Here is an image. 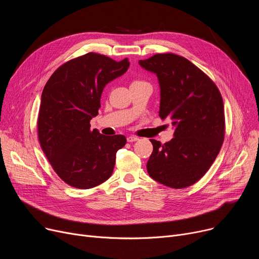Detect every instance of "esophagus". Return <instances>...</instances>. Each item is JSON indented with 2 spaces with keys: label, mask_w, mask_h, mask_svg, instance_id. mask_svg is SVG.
Returning a JSON list of instances; mask_svg holds the SVG:
<instances>
[{
  "label": "esophagus",
  "mask_w": 259,
  "mask_h": 259,
  "mask_svg": "<svg viewBox=\"0 0 259 259\" xmlns=\"http://www.w3.org/2000/svg\"><path fill=\"white\" fill-rule=\"evenodd\" d=\"M137 141H139V138L137 137V135H129V137L127 138V142H129V143L137 142Z\"/></svg>",
  "instance_id": "obj_1"
}]
</instances>
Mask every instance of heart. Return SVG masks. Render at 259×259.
I'll return each mask as SVG.
<instances>
[{
  "label": "heart",
  "instance_id": "b5f03b06",
  "mask_svg": "<svg viewBox=\"0 0 259 259\" xmlns=\"http://www.w3.org/2000/svg\"><path fill=\"white\" fill-rule=\"evenodd\" d=\"M141 83H146V81H144L142 79H135V80H133L132 84H141Z\"/></svg>",
  "mask_w": 259,
  "mask_h": 259
}]
</instances>
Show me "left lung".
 <instances>
[{
  "mask_svg": "<svg viewBox=\"0 0 259 259\" xmlns=\"http://www.w3.org/2000/svg\"><path fill=\"white\" fill-rule=\"evenodd\" d=\"M140 65L157 75L159 116L174 128L172 141L164 145L150 140L148 173L173 189L192 186L210 169L225 140L222 94L205 72L179 54L156 53Z\"/></svg>",
  "mask_w": 259,
  "mask_h": 259,
  "instance_id": "left-lung-1",
  "label": "left lung"
}]
</instances>
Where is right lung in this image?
<instances>
[{
  "mask_svg": "<svg viewBox=\"0 0 259 259\" xmlns=\"http://www.w3.org/2000/svg\"><path fill=\"white\" fill-rule=\"evenodd\" d=\"M128 59L116 62L104 54L88 52L61 65L42 92L37 116L40 148L52 169L76 189L97 187L110 178L115 154L127 140L106 137L91 129L101 95L109 81L124 74Z\"/></svg>",
  "mask_w": 259,
  "mask_h": 259,
  "instance_id": "add662e5",
  "label": "right lung"
}]
</instances>
